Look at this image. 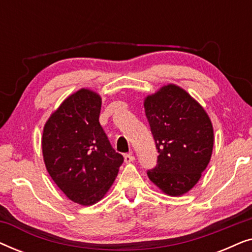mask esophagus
<instances>
[{
  "mask_svg": "<svg viewBox=\"0 0 252 252\" xmlns=\"http://www.w3.org/2000/svg\"><path fill=\"white\" fill-rule=\"evenodd\" d=\"M135 159V158H134V156H133V154L132 153H129V154H126L125 156H124V161H125V163L127 164V163H132V161Z\"/></svg>",
  "mask_w": 252,
  "mask_h": 252,
  "instance_id": "obj_1",
  "label": "esophagus"
}]
</instances>
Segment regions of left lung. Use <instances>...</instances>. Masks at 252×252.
Returning a JSON list of instances; mask_svg holds the SVG:
<instances>
[{"label":"left lung","mask_w":252,"mask_h":252,"mask_svg":"<svg viewBox=\"0 0 252 252\" xmlns=\"http://www.w3.org/2000/svg\"><path fill=\"white\" fill-rule=\"evenodd\" d=\"M143 105L159 154L157 166L148 171V177L164 194L185 195L211 159V119L189 93L174 84L148 95Z\"/></svg>","instance_id":"obj_1"}]
</instances>
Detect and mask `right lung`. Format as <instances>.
I'll list each match as a JSON object with an SVG mask.
<instances>
[{"mask_svg": "<svg viewBox=\"0 0 252 252\" xmlns=\"http://www.w3.org/2000/svg\"><path fill=\"white\" fill-rule=\"evenodd\" d=\"M101 105L97 93L79 89L51 113L41 140L51 179L67 198L84 206L104 197L124 161L99 125Z\"/></svg>", "mask_w": 252, "mask_h": 252, "instance_id": "obj_1", "label": "right lung"}]
</instances>
